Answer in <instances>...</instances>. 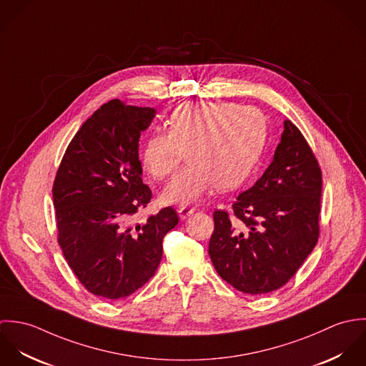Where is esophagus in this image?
Segmentation results:
<instances>
[{"label":"esophagus","mask_w":366,"mask_h":366,"mask_svg":"<svg viewBox=\"0 0 366 366\" xmlns=\"http://www.w3.org/2000/svg\"><path fill=\"white\" fill-rule=\"evenodd\" d=\"M196 211L194 207H189V206H182V207H179L177 209V212H179V217L182 218V219H186L190 214H193Z\"/></svg>","instance_id":"obj_1"}]
</instances>
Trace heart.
Returning <instances> with one entry per match:
<instances>
[{
    "mask_svg": "<svg viewBox=\"0 0 366 366\" xmlns=\"http://www.w3.org/2000/svg\"><path fill=\"white\" fill-rule=\"evenodd\" d=\"M167 125L169 132L148 135L141 152L142 167L162 180L174 172L186 151L189 164L162 193L167 204H192L215 187H239L254 173L267 141L261 109L231 102L180 105Z\"/></svg>",
    "mask_w": 366,
    "mask_h": 366,
    "instance_id": "heart-1",
    "label": "heart"
}]
</instances>
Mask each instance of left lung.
Returning <instances> with one entry per match:
<instances>
[{
  "instance_id": "obj_1",
  "label": "left lung",
  "mask_w": 366,
  "mask_h": 366,
  "mask_svg": "<svg viewBox=\"0 0 366 366\" xmlns=\"http://www.w3.org/2000/svg\"><path fill=\"white\" fill-rule=\"evenodd\" d=\"M322 173L300 129L285 121L282 141L261 179L232 204L215 209L209 254L217 273L242 293L280 289L320 237Z\"/></svg>"
}]
</instances>
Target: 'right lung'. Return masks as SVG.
Returning a JSON list of instances; mask_svg holds the SVG:
<instances>
[{
  "instance_id": "add662e5",
  "label": "right lung",
  "mask_w": 366,
  "mask_h": 366,
  "mask_svg": "<svg viewBox=\"0 0 366 366\" xmlns=\"http://www.w3.org/2000/svg\"><path fill=\"white\" fill-rule=\"evenodd\" d=\"M151 107L111 100L70 141L53 182L57 244L79 282L105 300L124 299L157 272L164 235L179 222L164 207L132 228L152 199L138 157Z\"/></svg>"
}]
</instances>
